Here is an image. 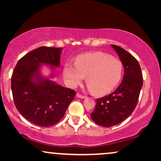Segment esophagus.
I'll return each mask as SVG.
<instances>
[{"mask_svg":"<svg viewBox=\"0 0 161 161\" xmlns=\"http://www.w3.org/2000/svg\"><path fill=\"white\" fill-rule=\"evenodd\" d=\"M76 96H77V97L80 98V99H84V98H86V96H83V95H81V94H78V93H77Z\"/></svg>","mask_w":161,"mask_h":161,"instance_id":"34e87169","label":"esophagus"}]
</instances>
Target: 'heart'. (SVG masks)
<instances>
[{
    "instance_id": "1",
    "label": "heart",
    "mask_w": 161,
    "mask_h": 161,
    "mask_svg": "<svg viewBox=\"0 0 161 161\" xmlns=\"http://www.w3.org/2000/svg\"><path fill=\"white\" fill-rule=\"evenodd\" d=\"M122 72V61L103 52L80 55L75 64L68 61L63 69L69 87L75 88L86 76L89 89L96 95H105L113 91L120 82Z\"/></svg>"
}]
</instances>
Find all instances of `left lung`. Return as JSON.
Masks as SVG:
<instances>
[{
  "mask_svg": "<svg viewBox=\"0 0 161 161\" xmlns=\"http://www.w3.org/2000/svg\"><path fill=\"white\" fill-rule=\"evenodd\" d=\"M124 67V77L114 92L97 99L91 118L103 127L119 124L131 115L137 105L143 85V76L139 63L119 46L111 45Z\"/></svg>",
  "mask_w": 161,
  "mask_h": 161,
  "instance_id": "8db88e82",
  "label": "left lung"
}]
</instances>
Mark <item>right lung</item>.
<instances>
[{
	"mask_svg": "<svg viewBox=\"0 0 161 161\" xmlns=\"http://www.w3.org/2000/svg\"><path fill=\"white\" fill-rule=\"evenodd\" d=\"M62 47H40L31 51L17 62L12 76V91L17 111L28 122L40 127L58 122L75 95L74 90L52 80L60 67ZM43 65L51 69L44 76Z\"/></svg>",
	"mask_w": 161,
	"mask_h": 161,
	"instance_id": "1",
	"label": "right lung"
}]
</instances>
